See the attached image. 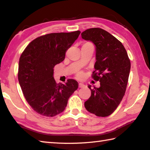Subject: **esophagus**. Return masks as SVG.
<instances>
[{
	"mask_svg": "<svg viewBox=\"0 0 150 150\" xmlns=\"http://www.w3.org/2000/svg\"><path fill=\"white\" fill-rule=\"evenodd\" d=\"M85 86V85H84V84H83V83H79V88H84V87Z\"/></svg>",
	"mask_w": 150,
	"mask_h": 150,
	"instance_id": "esophagus-1",
	"label": "esophagus"
}]
</instances>
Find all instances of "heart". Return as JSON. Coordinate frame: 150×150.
I'll use <instances>...</instances> for the list:
<instances>
[{"label": "heart", "instance_id": "1", "mask_svg": "<svg viewBox=\"0 0 150 150\" xmlns=\"http://www.w3.org/2000/svg\"><path fill=\"white\" fill-rule=\"evenodd\" d=\"M87 44H91V43H90V42H86V43H84V45H87ZM77 76L78 78L82 79L84 77V73H83V71H79V72L77 73Z\"/></svg>", "mask_w": 150, "mask_h": 150}]
</instances>
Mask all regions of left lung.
<instances>
[{
    "label": "left lung",
    "mask_w": 150,
    "mask_h": 150,
    "mask_svg": "<svg viewBox=\"0 0 150 150\" xmlns=\"http://www.w3.org/2000/svg\"><path fill=\"white\" fill-rule=\"evenodd\" d=\"M81 37L96 46V62L92 77L100 82L99 88L88 86L91 96L84 107L96 116H109L118 107L126 91L130 59L122 43L105 30L91 28L83 31Z\"/></svg>",
    "instance_id": "obj_1"
}]
</instances>
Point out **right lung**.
Listing matches in <instances>:
<instances>
[{"label":"right lung","mask_w":150,"mask_h":150,"mask_svg":"<svg viewBox=\"0 0 150 150\" xmlns=\"http://www.w3.org/2000/svg\"><path fill=\"white\" fill-rule=\"evenodd\" d=\"M80 31L42 35L29 43L19 62L18 81L26 101L37 113L54 117L63 112L69 98L78 88L74 79L56 83L54 67L64 60L66 52Z\"/></svg>","instance_id":"right-lung-1"}]
</instances>
